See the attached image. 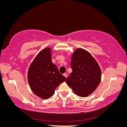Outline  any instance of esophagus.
Masks as SVG:
<instances>
[{"instance_id":"34e87169","label":"esophagus","mask_w":127,"mask_h":127,"mask_svg":"<svg viewBox=\"0 0 127 127\" xmlns=\"http://www.w3.org/2000/svg\"><path fill=\"white\" fill-rule=\"evenodd\" d=\"M63 75H64V76L66 78H67V76H68V75H67V73H64V74H63Z\"/></svg>"}]
</instances>
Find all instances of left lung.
I'll return each instance as SVG.
<instances>
[{
    "label": "left lung",
    "mask_w": 127,
    "mask_h": 127,
    "mask_svg": "<svg viewBox=\"0 0 127 127\" xmlns=\"http://www.w3.org/2000/svg\"><path fill=\"white\" fill-rule=\"evenodd\" d=\"M72 72L66 82L80 97H87L95 91L101 80V70L91 53L77 48L71 55Z\"/></svg>",
    "instance_id": "left-lung-1"
}]
</instances>
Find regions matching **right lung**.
<instances>
[{"label":"right lung","mask_w":127,"mask_h":127,"mask_svg":"<svg viewBox=\"0 0 127 127\" xmlns=\"http://www.w3.org/2000/svg\"><path fill=\"white\" fill-rule=\"evenodd\" d=\"M50 48L40 51L29 68L28 79L31 89L39 97L47 99L55 94L56 88L66 80L51 60Z\"/></svg>","instance_id":"1"}]
</instances>
